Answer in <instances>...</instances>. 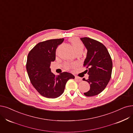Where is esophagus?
<instances>
[{"instance_id":"esophagus-1","label":"esophagus","mask_w":133,"mask_h":133,"mask_svg":"<svg viewBox=\"0 0 133 133\" xmlns=\"http://www.w3.org/2000/svg\"><path fill=\"white\" fill-rule=\"evenodd\" d=\"M75 79H76V80L77 81V82H81L82 81V78L79 77H77V76H76V77H75Z\"/></svg>"}]
</instances>
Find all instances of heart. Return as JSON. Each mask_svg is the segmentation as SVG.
Listing matches in <instances>:
<instances>
[{
  "mask_svg": "<svg viewBox=\"0 0 133 133\" xmlns=\"http://www.w3.org/2000/svg\"><path fill=\"white\" fill-rule=\"evenodd\" d=\"M69 41L71 43L72 47L76 51L79 50H83L84 46L80 40L78 38L73 37L69 39ZM76 66V63L74 62H67L65 63V67L67 70L73 69Z\"/></svg>",
  "mask_w": 133,
  "mask_h": 133,
  "instance_id": "obj_1",
  "label": "heart"
}]
</instances>
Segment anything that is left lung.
Here are the masks:
<instances>
[{
  "mask_svg": "<svg viewBox=\"0 0 133 133\" xmlns=\"http://www.w3.org/2000/svg\"><path fill=\"white\" fill-rule=\"evenodd\" d=\"M88 49L87 56L83 66L89 75L84 80L90 85L89 91L84 93L87 97L96 96L105 89L111 77L112 62L105 46L101 42L89 37L80 38Z\"/></svg>",
  "mask_w": 133,
  "mask_h": 133,
  "instance_id": "left-lung-1",
  "label": "left lung"
}]
</instances>
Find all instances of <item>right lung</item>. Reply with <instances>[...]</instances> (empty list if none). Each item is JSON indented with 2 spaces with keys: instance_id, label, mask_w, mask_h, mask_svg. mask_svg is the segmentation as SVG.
<instances>
[{
  "instance_id": "add662e5",
  "label": "right lung",
  "mask_w": 133,
  "mask_h": 133,
  "mask_svg": "<svg viewBox=\"0 0 133 133\" xmlns=\"http://www.w3.org/2000/svg\"><path fill=\"white\" fill-rule=\"evenodd\" d=\"M63 40L51 39L39 42L28 55L26 68L30 82L40 95L48 98L61 96L67 81L75 78L68 72L56 76L51 72L50 66L55 60L56 49Z\"/></svg>"
}]
</instances>
